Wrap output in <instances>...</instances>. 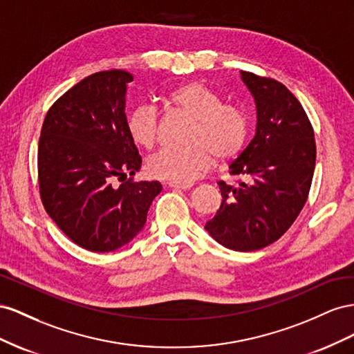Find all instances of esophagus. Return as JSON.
Masks as SVG:
<instances>
[{
	"label": "esophagus",
	"instance_id": "obj_1",
	"mask_svg": "<svg viewBox=\"0 0 354 354\" xmlns=\"http://www.w3.org/2000/svg\"><path fill=\"white\" fill-rule=\"evenodd\" d=\"M170 188H174V189H188V188H191V184H176V183H169L167 184Z\"/></svg>",
	"mask_w": 354,
	"mask_h": 354
}]
</instances>
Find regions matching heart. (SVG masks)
I'll return each instance as SVG.
<instances>
[{"label": "heart", "mask_w": 354, "mask_h": 354, "mask_svg": "<svg viewBox=\"0 0 354 354\" xmlns=\"http://www.w3.org/2000/svg\"><path fill=\"white\" fill-rule=\"evenodd\" d=\"M166 102L178 113L194 120L187 148L161 149L147 160L151 178L167 183L189 184L214 165L230 163L245 149L249 135L246 115L234 105L224 104L214 88L191 82L171 90ZM126 129L133 144L151 149L158 139L160 120L149 105H139L129 114Z\"/></svg>", "instance_id": "b5f03b06"}]
</instances>
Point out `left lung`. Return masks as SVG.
Returning <instances> with one entry per match:
<instances>
[{
  "label": "left lung",
  "instance_id": "obj_1",
  "mask_svg": "<svg viewBox=\"0 0 354 354\" xmlns=\"http://www.w3.org/2000/svg\"><path fill=\"white\" fill-rule=\"evenodd\" d=\"M257 105V133L230 166L239 187L219 180L222 203L206 222L219 245L250 252L274 243L308 198L316 166L315 130L299 100L270 77L241 71Z\"/></svg>",
  "mask_w": 354,
  "mask_h": 354
}]
</instances>
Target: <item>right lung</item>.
Segmentation results:
<instances>
[{
	"label": "right lung",
	"instance_id": "right-lung-1",
	"mask_svg": "<svg viewBox=\"0 0 354 354\" xmlns=\"http://www.w3.org/2000/svg\"><path fill=\"white\" fill-rule=\"evenodd\" d=\"M132 80L121 69L86 77L50 106L41 127L43 206L64 234L90 252L127 245L161 191L158 180L132 178L142 165L126 129V84Z\"/></svg>",
	"mask_w": 354,
	"mask_h": 354
}]
</instances>
